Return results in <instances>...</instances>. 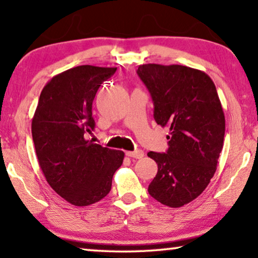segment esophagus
<instances>
[{
    "label": "esophagus",
    "instance_id": "obj_1",
    "mask_svg": "<svg viewBox=\"0 0 258 258\" xmlns=\"http://www.w3.org/2000/svg\"><path fill=\"white\" fill-rule=\"evenodd\" d=\"M126 156L133 158H142L144 156V153L142 150H135V151H126Z\"/></svg>",
    "mask_w": 258,
    "mask_h": 258
}]
</instances>
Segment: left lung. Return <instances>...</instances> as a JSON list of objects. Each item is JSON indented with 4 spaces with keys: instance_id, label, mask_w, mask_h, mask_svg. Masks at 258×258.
I'll use <instances>...</instances> for the list:
<instances>
[{
    "instance_id": "8db88e82",
    "label": "left lung",
    "mask_w": 258,
    "mask_h": 258,
    "mask_svg": "<svg viewBox=\"0 0 258 258\" xmlns=\"http://www.w3.org/2000/svg\"><path fill=\"white\" fill-rule=\"evenodd\" d=\"M137 74L153 98L155 121L170 130L167 153H148L158 167L148 191L179 208L199 197L216 171L225 132L221 101L213 80L190 67L149 63Z\"/></svg>"
}]
</instances>
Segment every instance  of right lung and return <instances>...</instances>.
I'll return each mask as SVG.
<instances>
[{
	"mask_svg": "<svg viewBox=\"0 0 258 258\" xmlns=\"http://www.w3.org/2000/svg\"><path fill=\"white\" fill-rule=\"evenodd\" d=\"M116 68L79 66L52 77L41 91L31 121L38 164L49 185L73 206L101 201L124 153L87 140L95 128L93 101Z\"/></svg>",
	"mask_w": 258,
	"mask_h": 258,
	"instance_id": "obj_1",
	"label": "right lung"
}]
</instances>
